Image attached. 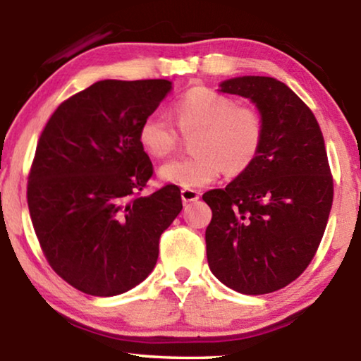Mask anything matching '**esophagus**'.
<instances>
[{"mask_svg":"<svg viewBox=\"0 0 361 361\" xmlns=\"http://www.w3.org/2000/svg\"><path fill=\"white\" fill-rule=\"evenodd\" d=\"M180 197H182V202H184V204H189V202H197L200 199V192L194 190V189H182Z\"/></svg>","mask_w":361,"mask_h":361,"instance_id":"34e87169","label":"esophagus"}]
</instances>
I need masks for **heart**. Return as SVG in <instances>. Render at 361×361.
<instances>
[{
    "mask_svg": "<svg viewBox=\"0 0 361 361\" xmlns=\"http://www.w3.org/2000/svg\"><path fill=\"white\" fill-rule=\"evenodd\" d=\"M177 126L184 135H194L195 154L161 166L159 177L167 184L199 189L221 172L236 176L258 157L263 146L264 126L259 113L251 106L236 105L231 97L207 87H195L172 105ZM137 137L147 154L166 157L179 145V135L171 121L159 113L146 116Z\"/></svg>",
    "mask_w": 361,
    "mask_h": 361,
    "instance_id": "b5f03b06",
    "label": "heart"
}]
</instances>
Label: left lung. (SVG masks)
Segmentation results:
<instances>
[{
    "label": "left lung",
    "instance_id": "left-lung-1",
    "mask_svg": "<svg viewBox=\"0 0 361 361\" xmlns=\"http://www.w3.org/2000/svg\"><path fill=\"white\" fill-rule=\"evenodd\" d=\"M219 92L248 98L264 136L248 169L202 195L212 209L207 259L236 293H274L302 274L327 226L334 182L324 136L309 106L273 77L228 78Z\"/></svg>",
    "mask_w": 361,
    "mask_h": 361
}]
</instances>
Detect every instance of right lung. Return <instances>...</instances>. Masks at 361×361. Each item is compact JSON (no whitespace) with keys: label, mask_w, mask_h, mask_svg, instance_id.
<instances>
[{"label":"right lung","mask_w":361,"mask_h":361,"mask_svg":"<svg viewBox=\"0 0 361 361\" xmlns=\"http://www.w3.org/2000/svg\"><path fill=\"white\" fill-rule=\"evenodd\" d=\"M171 88L164 78L95 82L61 103L39 137L29 214L49 264L82 293L110 298L142 283L180 214L176 185L140 195L152 164L137 131Z\"/></svg>","instance_id":"add662e5"}]
</instances>
